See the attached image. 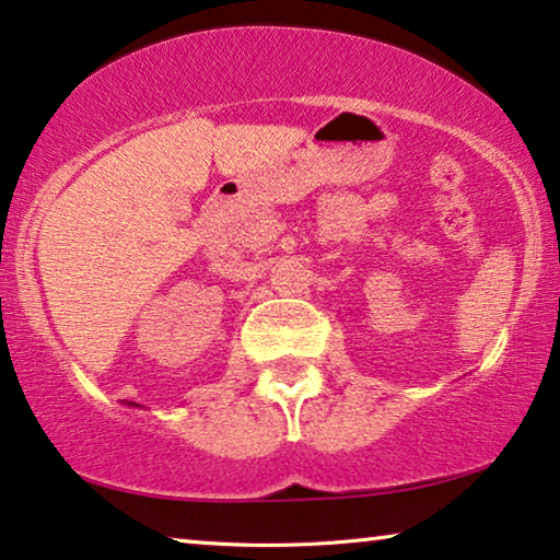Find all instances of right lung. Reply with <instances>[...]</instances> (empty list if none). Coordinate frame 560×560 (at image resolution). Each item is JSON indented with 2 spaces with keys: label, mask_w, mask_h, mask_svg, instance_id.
Segmentation results:
<instances>
[{
  "label": "right lung",
  "mask_w": 560,
  "mask_h": 560,
  "mask_svg": "<svg viewBox=\"0 0 560 560\" xmlns=\"http://www.w3.org/2000/svg\"><path fill=\"white\" fill-rule=\"evenodd\" d=\"M128 405H130V407H140V405H132V402H128Z\"/></svg>",
  "instance_id": "obj_1"
}]
</instances>
